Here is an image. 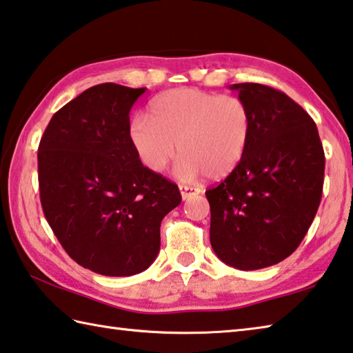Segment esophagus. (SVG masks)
Segmentation results:
<instances>
[{"label": "esophagus", "instance_id": "obj_1", "mask_svg": "<svg viewBox=\"0 0 353 353\" xmlns=\"http://www.w3.org/2000/svg\"><path fill=\"white\" fill-rule=\"evenodd\" d=\"M179 190H181V194H182L183 201H187V199H190L191 196H196V194L201 193V188L190 187V185H181Z\"/></svg>", "mask_w": 353, "mask_h": 353}]
</instances>
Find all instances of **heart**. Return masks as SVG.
<instances>
[{"label": "heart", "instance_id": "obj_1", "mask_svg": "<svg viewBox=\"0 0 353 353\" xmlns=\"http://www.w3.org/2000/svg\"><path fill=\"white\" fill-rule=\"evenodd\" d=\"M250 136L252 114L241 99L193 88L157 95L150 119L137 117L130 125L134 150L151 171H165L179 145L182 159L176 174L182 181L230 176L245 156Z\"/></svg>", "mask_w": 353, "mask_h": 353}]
</instances>
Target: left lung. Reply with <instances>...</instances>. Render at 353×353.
Returning a JSON list of instances; mask_svg holds the SVG:
<instances>
[{
  "label": "left lung",
  "instance_id": "8db88e82",
  "mask_svg": "<svg viewBox=\"0 0 353 353\" xmlns=\"http://www.w3.org/2000/svg\"><path fill=\"white\" fill-rule=\"evenodd\" d=\"M252 114L242 162L210 202V242L238 270L278 264L298 248L321 202L324 150L315 121L276 89L258 83L230 86Z\"/></svg>",
  "mask_w": 353,
  "mask_h": 353
}]
</instances>
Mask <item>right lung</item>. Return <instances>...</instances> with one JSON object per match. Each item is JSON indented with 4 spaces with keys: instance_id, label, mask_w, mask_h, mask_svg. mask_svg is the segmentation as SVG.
Masks as SVG:
<instances>
[{
    "instance_id": "obj_1",
    "label": "right lung",
    "mask_w": 353,
    "mask_h": 353,
    "mask_svg": "<svg viewBox=\"0 0 353 353\" xmlns=\"http://www.w3.org/2000/svg\"><path fill=\"white\" fill-rule=\"evenodd\" d=\"M146 88L101 83L54 114L38 146L44 216L77 264L132 276L160 250V223L182 201L176 183L140 162L130 111Z\"/></svg>"
}]
</instances>
